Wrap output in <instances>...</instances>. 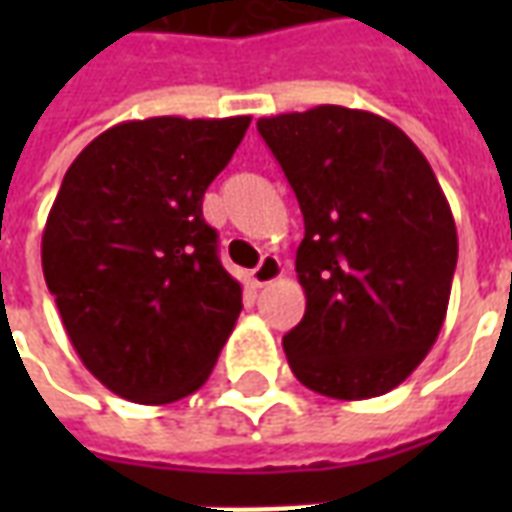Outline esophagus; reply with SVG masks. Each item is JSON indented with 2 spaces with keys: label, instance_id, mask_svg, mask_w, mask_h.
I'll use <instances>...</instances> for the list:
<instances>
[{
  "label": "esophagus",
  "instance_id": "esophagus-1",
  "mask_svg": "<svg viewBox=\"0 0 512 512\" xmlns=\"http://www.w3.org/2000/svg\"><path fill=\"white\" fill-rule=\"evenodd\" d=\"M282 274H285V268H282V263H279V257L266 255L263 260H260V266L249 274V279H252V285H255V288H266V285H271V282H277Z\"/></svg>",
  "mask_w": 512,
  "mask_h": 512
}]
</instances>
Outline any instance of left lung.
<instances>
[{
	"instance_id": "8db88e82",
	"label": "left lung",
	"mask_w": 512,
	"mask_h": 512,
	"mask_svg": "<svg viewBox=\"0 0 512 512\" xmlns=\"http://www.w3.org/2000/svg\"><path fill=\"white\" fill-rule=\"evenodd\" d=\"M296 191V274L307 310L285 334L293 376L318 395L367 400L428 356L450 304L458 233L428 158L395 123L323 104L260 117Z\"/></svg>"
}]
</instances>
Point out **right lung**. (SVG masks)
Returning <instances> with one entry per match:
<instances>
[{
    "label": "right lung",
    "mask_w": 512,
    "mask_h": 512,
    "mask_svg": "<svg viewBox=\"0 0 512 512\" xmlns=\"http://www.w3.org/2000/svg\"><path fill=\"white\" fill-rule=\"evenodd\" d=\"M252 117L117 123L76 156L43 230V277L84 367L164 406L197 392L233 334L241 282L202 197Z\"/></svg>",
    "instance_id": "right-lung-1"
}]
</instances>
